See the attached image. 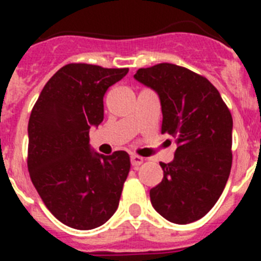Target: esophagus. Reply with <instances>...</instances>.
I'll return each mask as SVG.
<instances>
[{"instance_id": "1", "label": "esophagus", "mask_w": 261, "mask_h": 261, "mask_svg": "<svg viewBox=\"0 0 261 261\" xmlns=\"http://www.w3.org/2000/svg\"><path fill=\"white\" fill-rule=\"evenodd\" d=\"M142 162H144V158H142V156L135 155V154H133V155L130 156V163H132V166H135V167L140 166Z\"/></svg>"}]
</instances>
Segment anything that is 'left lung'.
I'll use <instances>...</instances> for the list:
<instances>
[{"label":"left lung","mask_w":261,"mask_h":261,"mask_svg":"<svg viewBox=\"0 0 261 261\" xmlns=\"http://www.w3.org/2000/svg\"><path fill=\"white\" fill-rule=\"evenodd\" d=\"M135 78L158 94L162 133L176 138L172 162L159 163L162 181L150 201L170 222L186 225L208 213L229 179L232 117L218 90L205 77L174 64L138 69Z\"/></svg>","instance_id":"8db88e82"}]
</instances>
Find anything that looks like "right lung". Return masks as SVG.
Wrapping results in <instances>:
<instances>
[{
  "label": "right lung",
  "instance_id": "add662e5",
  "mask_svg": "<svg viewBox=\"0 0 261 261\" xmlns=\"http://www.w3.org/2000/svg\"><path fill=\"white\" fill-rule=\"evenodd\" d=\"M128 70L68 64L45 84L31 111L30 176L50 213L73 229L99 227L119 206L130 168L128 153L93 151L89 132L103 121L108 87Z\"/></svg>",
  "mask_w": 261,
  "mask_h": 261
}]
</instances>
